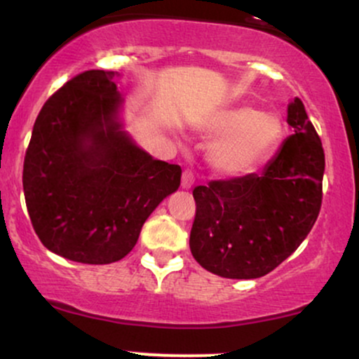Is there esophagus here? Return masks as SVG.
Segmentation results:
<instances>
[{
    "label": "esophagus",
    "mask_w": 359,
    "mask_h": 359,
    "mask_svg": "<svg viewBox=\"0 0 359 359\" xmlns=\"http://www.w3.org/2000/svg\"><path fill=\"white\" fill-rule=\"evenodd\" d=\"M194 184V174L191 170H185L182 174V189H191Z\"/></svg>",
    "instance_id": "esophagus-1"
}]
</instances>
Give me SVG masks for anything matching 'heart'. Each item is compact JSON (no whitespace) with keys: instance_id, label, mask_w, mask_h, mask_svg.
I'll return each instance as SVG.
<instances>
[{"instance_id":"obj_1","label":"heart","mask_w":359,"mask_h":359,"mask_svg":"<svg viewBox=\"0 0 359 359\" xmlns=\"http://www.w3.org/2000/svg\"><path fill=\"white\" fill-rule=\"evenodd\" d=\"M204 133L219 138L209 151V163L214 170L240 177L253 172L273 154L283 138V123L275 113L236 106L209 119Z\"/></svg>"}]
</instances>
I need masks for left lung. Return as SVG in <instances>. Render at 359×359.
Instances as JSON below:
<instances>
[{
    "instance_id": "8db88e82",
    "label": "left lung",
    "mask_w": 359,
    "mask_h": 359,
    "mask_svg": "<svg viewBox=\"0 0 359 359\" xmlns=\"http://www.w3.org/2000/svg\"><path fill=\"white\" fill-rule=\"evenodd\" d=\"M294 130L262 174L194 189L192 257L224 278H258L277 269L311 233L323 203L324 150L304 102H288Z\"/></svg>"
}]
</instances>
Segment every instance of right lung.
<instances>
[{
    "label": "right lung",
    "instance_id": "obj_1",
    "mask_svg": "<svg viewBox=\"0 0 359 359\" xmlns=\"http://www.w3.org/2000/svg\"><path fill=\"white\" fill-rule=\"evenodd\" d=\"M118 79L86 71L65 82L40 109L23 163L36 236L52 253L88 265L126 257L182 175L125 130Z\"/></svg>",
    "mask_w": 359,
    "mask_h": 359
}]
</instances>
